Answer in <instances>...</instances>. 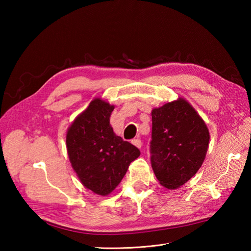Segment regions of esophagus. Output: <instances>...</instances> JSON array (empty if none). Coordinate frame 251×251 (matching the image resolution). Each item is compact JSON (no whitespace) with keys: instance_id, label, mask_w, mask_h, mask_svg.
<instances>
[{"instance_id":"34e87169","label":"esophagus","mask_w":251,"mask_h":251,"mask_svg":"<svg viewBox=\"0 0 251 251\" xmlns=\"http://www.w3.org/2000/svg\"><path fill=\"white\" fill-rule=\"evenodd\" d=\"M131 142H132V145L136 146L137 148H139V149H140L141 146H142V143H141V140H140V139H134Z\"/></svg>"}]
</instances>
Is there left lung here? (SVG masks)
Masks as SVG:
<instances>
[{
    "mask_svg": "<svg viewBox=\"0 0 251 251\" xmlns=\"http://www.w3.org/2000/svg\"><path fill=\"white\" fill-rule=\"evenodd\" d=\"M209 138L205 122L185 99L153 109L151 164L159 183L175 190L193 177L206 157Z\"/></svg>",
    "mask_w": 251,
    "mask_h": 251,
    "instance_id": "left-lung-1",
    "label": "left lung"
}]
</instances>
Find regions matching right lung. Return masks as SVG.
Segmentation results:
<instances>
[{"label": "right lung", "instance_id": "right-lung-1", "mask_svg": "<svg viewBox=\"0 0 251 251\" xmlns=\"http://www.w3.org/2000/svg\"><path fill=\"white\" fill-rule=\"evenodd\" d=\"M114 105L96 98L67 131V150L82 184L94 193L110 194L124 178L139 149L116 136L110 125Z\"/></svg>", "mask_w": 251, "mask_h": 251}]
</instances>
